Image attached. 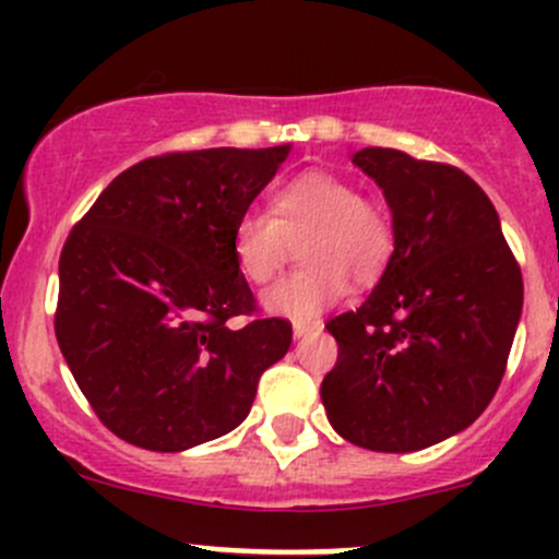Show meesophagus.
Masks as SVG:
<instances>
[{
	"label": "esophagus",
	"instance_id": "esophagus-1",
	"mask_svg": "<svg viewBox=\"0 0 559 559\" xmlns=\"http://www.w3.org/2000/svg\"><path fill=\"white\" fill-rule=\"evenodd\" d=\"M292 332H295L297 341H302V337L308 335H319L321 321H295V324H292Z\"/></svg>",
	"mask_w": 559,
	"mask_h": 559
}]
</instances>
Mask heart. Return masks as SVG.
I'll return each mask as SVG.
<instances>
[{"instance_id": "heart-1", "label": "heart", "mask_w": 559, "mask_h": 559, "mask_svg": "<svg viewBox=\"0 0 559 559\" xmlns=\"http://www.w3.org/2000/svg\"><path fill=\"white\" fill-rule=\"evenodd\" d=\"M300 243V273L264 292V311L286 319H316L343 300L348 281L370 284L384 273L394 248L386 211L359 197L352 180L308 170L270 197L267 213H246L233 229V259L248 284H267L278 273L286 240Z\"/></svg>"}]
</instances>
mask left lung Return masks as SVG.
<instances>
[{
    "mask_svg": "<svg viewBox=\"0 0 559 559\" xmlns=\"http://www.w3.org/2000/svg\"><path fill=\"white\" fill-rule=\"evenodd\" d=\"M352 162L392 213L394 251L368 300L326 321L332 430L370 452H419L471 427L498 392L522 273L481 186L456 167L362 148Z\"/></svg>",
    "mask_w": 559,
    "mask_h": 559,
    "instance_id": "obj_1",
    "label": "left lung"
}]
</instances>
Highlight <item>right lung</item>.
<instances>
[{
    "mask_svg": "<svg viewBox=\"0 0 559 559\" xmlns=\"http://www.w3.org/2000/svg\"><path fill=\"white\" fill-rule=\"evenodd\" d=\"M292 145L145 159L97 197L59 259L56 341L107 430L148 452L233 432L292 324L257 319L233 229Z\"/></svg>",
    "mask_w": 559,
    "mask_h": 559,
    "instance_id": "obj_1",
    "label": "right lung"
}]
</instances>
